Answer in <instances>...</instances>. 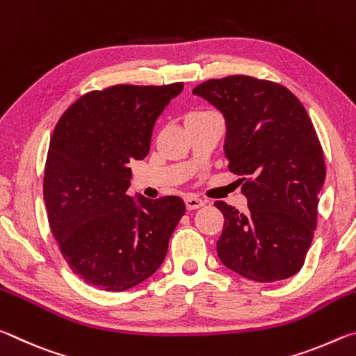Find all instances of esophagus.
Returning a JSON list of instances; mask_svg holds the SVG:
<instances>
[{"instance_id":"34e87169","label":"esophagus","mask_w":356,"mask_h":356,"mask_svg":"<svg viewBox=\"0 0 356 356\" xmlns=\"http://www.w3.org/2000/svg\"><path fill=\"white\" fill-rule=\"evenodd\" d=\"M185 206L186 210H196L204 206V201L202 200H197L195 196H186L185 197Z\"/></svg>"}]
</instances>
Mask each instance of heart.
Returning a JSON list of instances; mask_svg holds the SVG:
<instances>
[{"label": "heart", "mask_w": 356, "mask_h": 356, "mask_svg": "<svg viewBox=\"0 0 356 356\" xmlns=\"http://www.w3.org/2000/svg\"><path fill=\"white\" fill-rule=\"evenodd\" d=\"M207 113H212V111H207V110H195V111H191L186 118H200V116H204V114H207Z\"/></svg>", "instance_id": "1"}]
</instances>
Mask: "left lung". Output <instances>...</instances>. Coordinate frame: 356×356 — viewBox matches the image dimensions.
<instances>
[{
  "mask_svg": "<svg viewBox=\"0 0 356 356\" xmlns=\"http://www.w3.org/2000/svg\"><path fill=\"white\" fill-rule=\"evenodd\" d=\"M193 94L226 119L229 171L242 176L248 212L216 201L225 216L220 261L257 282L287 280L305 264L325 182L323 150L301 102L282 84L231 75Z\"/></svg>",
  "mask_w": 356,
  "mask_h": 356,
  "instance_id": "obj_1",
  "label": "left lung"
}]
</instances>
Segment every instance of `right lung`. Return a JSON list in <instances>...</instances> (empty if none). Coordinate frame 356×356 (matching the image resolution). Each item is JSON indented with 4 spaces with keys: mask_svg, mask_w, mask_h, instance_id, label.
I'll list each match as a JSON object with an SVG mask.
<instances>
[{
    "mask_svg": "<svg viewBox=\"0 0 356 356\" xmlns=\"http://www.w3.org/2000/svg\"><path fill=\"white\" fill-rule=\"evenodd\" d=\"M182 89L172 83L91 91L53 131L44 174L48 222L72 272L102 291H127L152 276L185 213L177 196L127 195L129 163L149 154L155 120Z\"/></svg>",
    "mask_w": 356,
    "mask_h": 356,
    "instance_id": "1",
    "label": "right lung"
}]
</instances>
